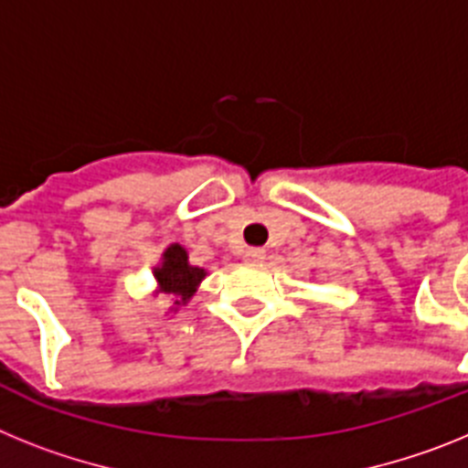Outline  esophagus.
Here are the masks:
<instances>
[{
  "instance_id": "esophagus-1",
  "label": "esophagus",
  "mask_w": 468,
  "mask_h": 468,
  "mask_svg": "<svg viewBox=\"0 0 468 468\" xmlns=\"http://www.w3.org/2000/svg\"><path fill=\"white\" fill-rule=\"evenodd\" d=\"M266 259V250H261V247H250V250L245 251V261L250 263H259Z\"/></svg>"
}]
</instances>
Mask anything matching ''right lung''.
Returning a JSON list of instances; mask_svg holds the SVG:
<instances>
[{
  "instance_id": "obj_1",
  "label": "right lung",
  "mask_w": 468,
  "mask_h": 468,
  "mask_svg": "<svg viewBox=\"0 0 468 468\" xmlns=\"http://www.w3.org/2000/svg\"><path fill=\"white\" fill-rule=\"evenodd\" d=\"M155 278L160 282V290L166 294H174L178 302L186 303L195 294V287L205 278V271L197 266H190L188 254L181 245H172L165 251V261L155 268Z\"/></svg>"
}]
</instances>
